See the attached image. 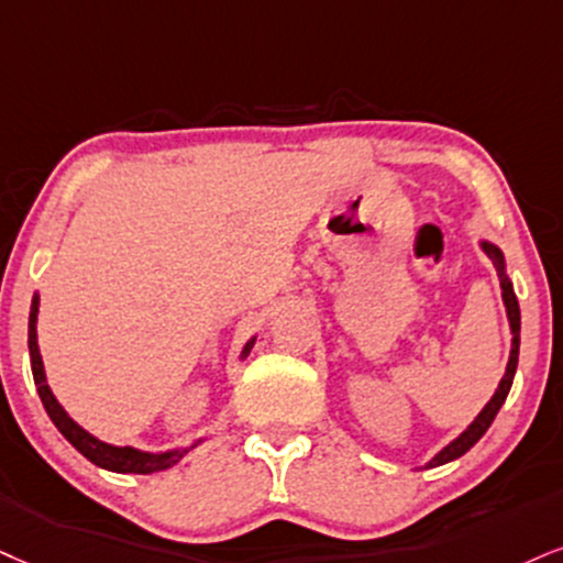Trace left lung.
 I'll return each instance as SVG.
<instances>
[{
    "label": "left lung",
    "mask_w": 563,
    "mask_h": 563,
    "mask_svg": "<svg viewBox=\"0 0 563 563\" xmlns=\"http://www.w3.org/2000/svg\"><path fill=\"white\" fill-rule=\"evenodd\" d=\"M477 245H481L483 253L488 255L490 261H494V266L498 271V282H501V300H504L506 318H509V331H511L509 363H506L504 376H501V380H498V388L494 391V397L488 399V405H485L481 412H477V418L470 422V426L464 428L454 441H449L446 446L439 451V454L430 456V462L422 464V470L441 467V464H449V462L460 460L462 454H467V451L483 439L485 430L490 428V422L496 420L498 409L504 407V401L511 391V384H515V373H517V363H519V331H522V316H519V302H517V295H515V284H511V279H509V271H506L504 250L490 240H477Z\"/></svg>",
    "instance_id": "8db88e82"
}]
</instances>
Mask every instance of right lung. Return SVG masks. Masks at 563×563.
<instances>
[{
	"label": "right lung",
	"mask_w": 563,
	"mask_h": 563,
	"mask_svg": "<svg viewBox=\"0 0 563 563\" xmlns=\"http://www.w3.org/2000/svg\"><path fill=\"white\" fill-rule=\"evenodd\" d=\"M38 305H41V297L36 292V295H33V302H31V316H27V352H31V371H33V380H36V391H38L41 401H44L46 415L52 418L54 426H57L59 433L65 435V439L73 443V446L78 449L88 462H93L96 467H101V470H109V473L151 475V473H162V470L175 467V464L183 460L187 451L200 446V443L208 439V435H203V439L190 443V446H175V449H164V451H143V449H135V446H114V443L96 439L93 433H88L86 428L78 426V422L69 418L67 409L59 405V399L54 397L52 386H48V380H46L44 357H41L38 331H36ZM255 339H258V336L247 339L245 346H242V352H240V360H245L250 355Z\"/></svg>",
	"instance_id": "1"
}]
</instances>
